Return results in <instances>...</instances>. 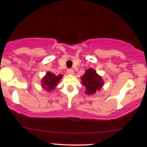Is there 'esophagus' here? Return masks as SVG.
<instances>
[{
	"mask_svg": "<svg viewBox=\"0 0 147 147\" xmlns=\"http://www.w3.org/2000/svg\"><path fill=\"white\" fill-rule=\"evenodd\" d=\"M67 72H68V75H74V71L72 69H68V70H67Z\"/></svg>",
	"mask_w": 147,
	"mask_h": 147,
	"instance_id": "1",
	"label": "esophagus"
}]
</instances>
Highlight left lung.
Here are the masks:
<instances>
[{"instance_id": "left-lung-1", "label": "left lung", "mask_w": 147, "mask_h": 147, "mask_svg": "<svg viewBox=\"0 0 147 147\" xmlns=\"http://www.w3.org/2000/svg\"><path fill=\"white\" fill-rule=\"evenodd\" d=\"M81 79L82 84L86 88V93L88 95L95 93L96 91L100 90L104 84L102 77L93 68L88 69Z\"/></svg>"}]
</instances>
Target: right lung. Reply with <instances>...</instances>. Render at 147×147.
Wrapping results in <instances>:
<instances>
[{
  "label": "right lung",
  "mask_w": 147,
  "mask_h": 147,
  "mask_svg": "<svg viewBox=\"0 0 147 147\" xmlns=\"http://www.w3.org/2000/svg\"><path fill=\"white\" fill-rule=\"evenodd\" d=\"M63 77V75H55L54 73L48 72L41 81V86L48 92H51L58 85V83Z\"/></svg>",
  "instance_id": "obj_1"
}]
</instances>
